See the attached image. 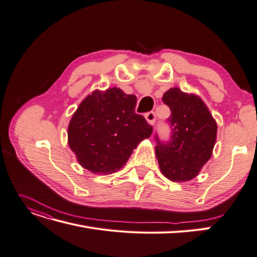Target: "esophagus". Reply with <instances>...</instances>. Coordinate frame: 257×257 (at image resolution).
Returning <instances> with one entry per match:
<instances>
[{"mask_svg": "<svg viewBox=\"0 0 257 257\" xmlns=\"http://www.w3.org/2000/svg\"><path fill=\"white\" fill-rule=\"evenodd\" d=\"M146 119L149 121V123L151 124H154L155 120H156V116H155V113L152 110V111H149V113L146 114Z\"/></svg>", "mask_w": 257, "mask_h": 257, "instance_id": "esophagus-1", "label": "esophagus"}]
</instances>
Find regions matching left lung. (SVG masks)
Masks as SVG:
<instances>
[{
    "label": "left lung",
    "mask_w": 257,
    "mask_h": 257,
    "mask_svg": "<svg viewBox=\"0 0 257 257\" xmlns=\"http://www.w3.org/2000/svg\"><path fill=\"white\" fill-rule=\"evenodd\" d=\"M163 102L170 108L167 122L170 137L161 140L155 134V152L163 175L172 181L193 179L212 156L217 124L200 97L174 88Z\"/></svg>",
    "instance_id": "obj_1"
}]
</instances>
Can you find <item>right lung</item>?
Instances as JSON below:
<instances>
[{
  "label": "right lung",
  "mask_w": 257,
  "mask_h": 257,
  "mask_svg": "<svg viewBox=\"0 0 257 257\" xmlns=\"http://www.w3.org/2000/svg\"><path fill=\"white\" fill-rule=\"evenodd\" d=\"M137 97L118 88L94 91L79 105L68 126V144L85 169L119 170L153 127L136 113Z\"/></svg>",
  "instance_id": "add662e5"
}]
</instances>
